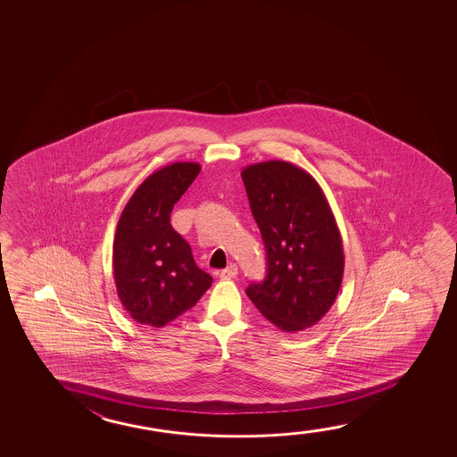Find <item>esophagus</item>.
Returning a JSON list of instances; mask_svg holds the SVG:
<instances>
[{"label":"esophagus","mask_w":457,"mask_h":457,"mask_svg":"<svg viewBox=\"0 0 457 457\" xmlns=\"http://www.w3.org/2000/svg\"><path fill=\"white\" fill-rule=\"evenodd\" d=\"M237 265L231 263V265H228L225 270H221L220 278H221V279H232V278H236V276H237Z\"/></svg>","instance_id":"obj_1"}]
</instances>
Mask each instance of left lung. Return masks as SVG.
Instances as JSON below:
<instances>
[{
	"mask_svg": "<svg viewBox=\"0 0 457 457\" xmlns=\"http://www.w3.org/2000/svg\"><path fill=\"white\" fill-rule=\"evenodd\" d=\"M242 179L267 251V276L246 295L281 331L312 328L344 278V244L329 203L312 175L286 161L251 163Z\"/></svg>",
	"mask_w": 457,
	"mask_h": 457,
	"instance_id": "left-lung-1",
	"label": "left lung"
}]
</instances>
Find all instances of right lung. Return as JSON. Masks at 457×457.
<instances>
[{"instance_id": "right-lung-1", "label": "right lung", "mask_w": 457, "mask_h": 457, "mask_svg": "<svg viewBox=\"0 0 457 457\" xmlns=\"http://www.w3.org/2000/svg\"><path fill=\"white\" fill-rule=\"evenodd\" d=\"M196 162L170 163L148 176L120 215L112 248L120 301L140 325L162 328L194 307L212 276L198 269L170 213L195 178Z\"/></svg>"}]
</instances>
